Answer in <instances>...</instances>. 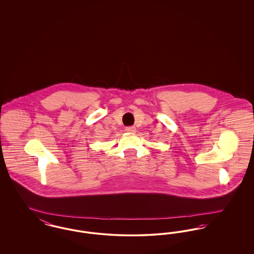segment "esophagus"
Masks as SVG:
<instances>
[{"mask_svg": "<svg viewBox=\"0 0 254 254\" xmlns=\"http://www.w3.org/2000/svg\"><path fill=\"white\" fill-rule=\"evenodd\" d=\"M126 131L133 134V133L136 132V128L134 127H126Z\"/></svg>", "mask_w": 254, "mask_h": 254, "instance_id": "1", "label": "esophagus"}]
</instances>
